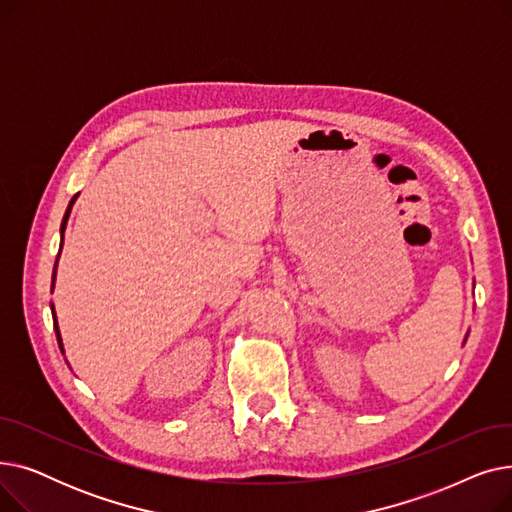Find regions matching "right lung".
<instances>
[{
    "mask_svg": "<svg viewBox=\"0 0 512 512\" xmlns=\"http://www.w3.org/2000/svg\"><path fill=\"white\" fill-rule=\"evenodd\" d=\"M78 195H74V199H76ZM74 199L70 201V205H68V209H66V215H64V222H62V234H64V228H66V222H68V215H70V209H72V203H74ZM56 267H58V261H56ZM56 267H53V282H56ZM51 290H53V284H51ZM51 313H53V326H56V336H58V344H60V351L64 353V346H62V336H60V328H58V321H56V311H53V305H51Z\"/></svg>",
    "mask_w": 512,
    "mask_h": 512,
    "instance_id": "1",
    "label": "right lung"
}]
</instances>
